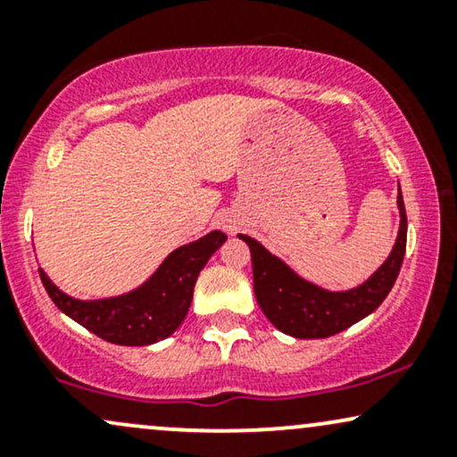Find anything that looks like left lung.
<instances>
[{
  "label": "left lung",
  "mask_w": 457,
  "mask_h": 457,
  "mask_svg": "<svg viewBox=\"0 0 457 457\" xmlns=\"http://www.w3.org/2000/svg\"><path fill=\"white\" fill-rule=\"evenodd\" d=\"M397 206H400L402 221L391 255L363 286L350 292H327L303 281L281 260L270 255L258 240L240 234L238 238H243L251 249L253 290L264 316L281 333L292 337L322 339L342 333L378 309L400 275L403 253H406L408 221L402 193L397 195Z\"/></svg>",
  "instance_id": "1"
}]
</instances>
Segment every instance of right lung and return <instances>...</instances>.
Listing matches in <instances>:
<instances>
[{"label":"right lung","mask_w":457,"mask_h":457,"mask_svg":"<svg viewBox=\"0 0 457 457\" xmlns=\"http://www.w3.org/2000/svg\"><path fill=\"white\" fill-rule=\"evenodd\" d=\"M225 240L228 236L223 232H211L195 243L180 246L139 290L107 301H75L57 290L43 270L40 279L57 309L104 342L148 345L170 337L180 327L191 307L199 270Z\"/></svg>","instance_id":"add662e5"}]
</instances>
